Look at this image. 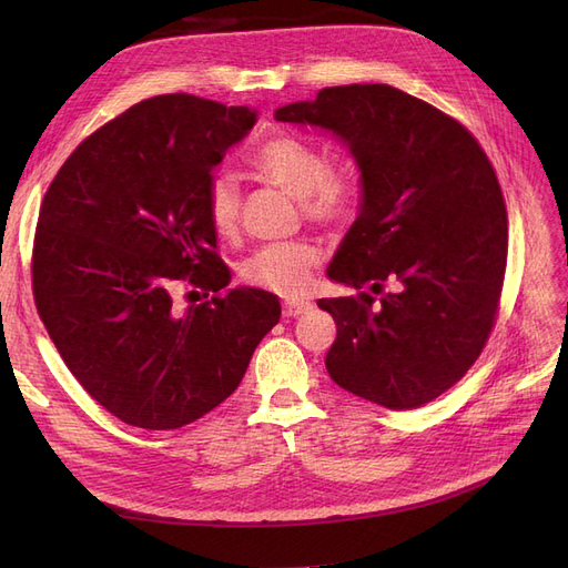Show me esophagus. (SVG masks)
<instances>
[{
  "instance_id": "esophagus-1",
  "label": "esophagus",
  "mask_w": 568,
  "mask_h": 568,
  "mask_svg": "<svg viewBox=\"0 0 568 568\" xmlns=\"http://www.w3.org/2000/svg\"><path fill=\"white\" fill-rule=\"evenodd\" d=\"M311 307H313L311 301H305V298H288V301H284V317H298V315L311 311Z\"/></svg>"
}]
</instances>
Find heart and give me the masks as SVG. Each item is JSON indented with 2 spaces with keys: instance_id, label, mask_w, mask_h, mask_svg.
<instances>
[{
  "instance_id": "1",
  "label": "heart",
  "mask_w": 568,
  "mask_h": 568,
  "mask_svg": "<svg viewBox=\"0 0 568 568\" xmlns=\"http://www.w3.org/2000/svg\"><path fill=\"white\" fill-rule=\"evenodd\" d=\"M251 165L257 175L277 184L282 192L301 201L313 220L334 222L353 209V182L341 170H332L324 153L298 136H270L253 151ZM242 192L230 173H217L205 186V213L220 236H232L239 225ZM317 263L315 246L305 242L272 244L255 251L242 265L244 282L277 291L284 296L301 294Z\"/></svg>"
}]
</instances>
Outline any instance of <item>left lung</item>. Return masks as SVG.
Here are the masks:
<instances>
[{
    "label": "left lung",
    "instance_id": "8db88e82",
    "mask_svg": "<svg viewBox=\"0 0 568 568\" xmlns=\"http://www.w3.org/2000/svg\"><path fill=\"white\" fill-rule=\"evenodd\" d=\"M274 118L329 132L357 165V217L326 277L393 286L379 305L369 294L317 301L336 322L326 372L388 409L438 398L484 351L505 280L507 211L484 149L388 84L326 88Z\"/></svg>",
    "mask_w": 568,
    "mask_h": 568
}]
</instances>
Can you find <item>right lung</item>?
Returning a JSON list of instances; mask_svg holds the SVG:
<instances>
[{
	"instance_id": "right-lung-1",
	"label": "right lung",
	"mask_w": 568,
	"mask_h": 568,
	"mask_svg": "<svg viewBox=\"0 0 568 568\" xmlns=\"http://www.w3.org/2000/svg\"><path fill=\"white\" fill-rule=\"evenodd\" d=\"M255 120L192 94L140 101L71 153L42 201L38 313L82 388L130 426L168 432L227 400L280 322L263 288L173 301L184 277L215 294L232 280L205 186Z\"/></svg>"
}]
</instances>
